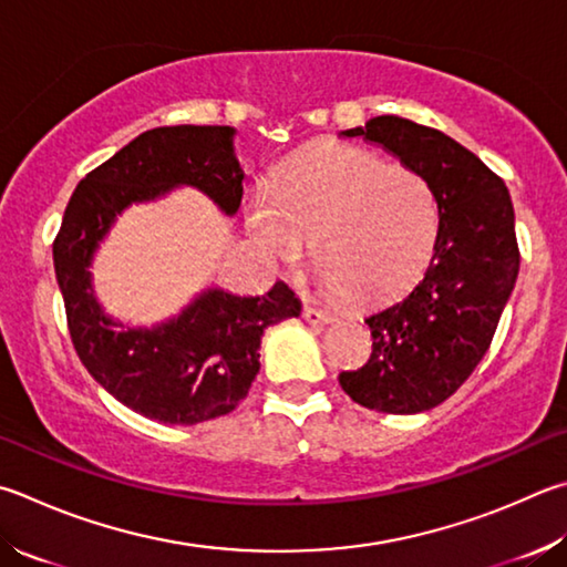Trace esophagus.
<instances>
[{
    "mask_svg": "<svg viewBox=\"0 0 567 567\" xmlns=\"http://www.w3.org/2000/svg\"><path fill=\"white\" fill-rule=\"evenodd\" d=\"M302 317H305V322H310V324H327V322H332V315H327V312H322V310H315V307H305Z\"/></svg>",
    "mask_w": 567,
    "mask_h": 567,
    "instance_id": "esophagus-1",
    "label": "esophagus"
}]
</instances>
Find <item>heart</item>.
I'll use <instances>...</instances> for the list:
<instances>
[{
  "label": "heart",
  "instance_id": "obj_1",
  "mask_svg": "<svg viewBox=\"0 0 567 567\" xmlns=\"http://www.w3.org/2000/svg\"><path fill=\"white\" fill-rule=\"evenodd\" d=\"M245 225L267 265L297 267L312 238L327 292L377 300L426 267L439 203L416 171L347 143H317L287 163L272 188L250 195Z\"/></svg>",
  "mask_w": 567,
  "mask_h": 567
}]
</instances>
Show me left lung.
I'll use <instances>...</instances> for the list:
<instances>
[{
    "instance_id": "obj_1",
    "label": "left lung",
    "mask_w": 567,
    "mask_h": 567,
    "mask_svg": "<svg viewBox=\"0 0 567 567\" xmlns=\"http://www.w3.org/2000/svg\"><path fill=\"white\" fill-rule=\"evenodd\" d=\"M364 138L424 176L439 203V235L424 275L369 310L372 357L339 374L352 401L382 414H419L466 382L496 334L518 277L516 215L506 183L446 133L377 116L339 133Z\"/></svg>"
}]
</instances>
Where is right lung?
<instances>
[{
	"instance_id": "add662e5",
	"label": "right lung",
	"mask_w": 567,
	"mask_h": 567,
	"mask_svg": "<svg viewBox=\"0 0 567 567\" xmlns=\"http://www.w3.org/2000/svg\"><path fill=\"white\" fill-rule=\"evenodd\" d=\"M233 126H161L141 133L76 185L54 243L71 342L89 374L123 406L161 424L193 426L225 416L260 372L262 332L300 317L285 282L265 295L210 285L156 324H126L99 302L94 267L101 243L131 205L195 188L233 218L243 178Z\"/></svg>"
}]
</instances>
